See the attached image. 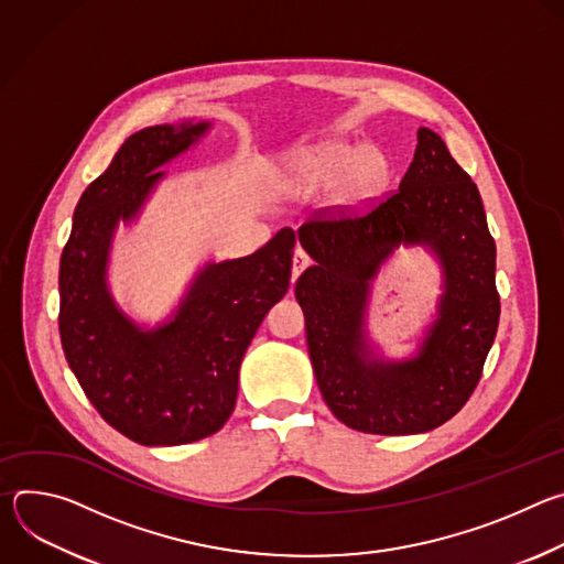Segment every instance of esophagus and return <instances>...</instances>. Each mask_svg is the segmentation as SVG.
<instances>
[{
    "label": "esophagus",
    "instance_id": "esophagus-1",
    "mask_svg": "<svg viewBox=\"0 0 564 564\" xmlns=\"http://www.w3.org/2000/svg\"><path fill=\"white\" fill-rule=\"evenodd\" d=\"M307 265H310V257L299 248V250L294 252V257H292V283L301 276V272H303Z\"/></svg>",
    "mask_w": 564,
    "mask_h": 564
}]
</instances>
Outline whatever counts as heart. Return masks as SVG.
<instances>
[{"label":"heart","instance_id":"1","mask_svg":"<svg viewBox=\"0 0 564 564\" xmlns=\"http://www.w3.org/2000/svg\"><path fill=\"white\" fill-rule=\"evenodd\" d=\"M388 163L377 149L335 140L299 151L283 170L285 185L299 194L335 187L337 205L352 207L372 198L388 181Z\"/></svg>","mask_w":564,"mask_h":564}]
</instances>
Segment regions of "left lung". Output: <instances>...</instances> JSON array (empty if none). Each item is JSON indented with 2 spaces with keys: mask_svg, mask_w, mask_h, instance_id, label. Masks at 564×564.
Returning a JSON list of instances; mask_svg holds the SVG:
<instances>
[{
  "mask_svg": "<svg viewBox=\"0 0 564 564\" xmlns=\"http://www.w3.org/2000/svg\"><path fill=\"white\" fill-rule=\"evenodd\" d=\"M314 265L294 288L321 394L346 426L417 435L448 422L475 390L494 346L500 296L496 240L470 176L422 127L399 189L359 216L299 229ZM399 247H424L443 270L436 316L413 358L388 360L367 333L371 283Z\"/></svg>",
  "mask_w": 564,
  "mask_h": 564,
  "instance_id": "1",
  "label": "left lung"
}]
</instances>
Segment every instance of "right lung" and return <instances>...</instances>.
Masks as SVG:
<instances>
[{
	"instance_id": "obj_1",
	"label": "right lung",
	"mask_w": 564,
	"mask_h": 564,
	"mask_svg": "<svg viewBox=\"0 0 564 564\" xmlns=\"http://www.w3.org/2000/svg\"><path fill=\"white\" fill-rule=\"evenodd\" d=\"M209 129L183 120L129 135L79 198L59 259L68 368L102 420L142 446L189 444L223 429L240 361L290 285L296 238L285 227L250 257L205 263L163 324L147 328L116 303L107 274L118 225L140 216L163 167Z\"/></svg>"
}]
</instances>
